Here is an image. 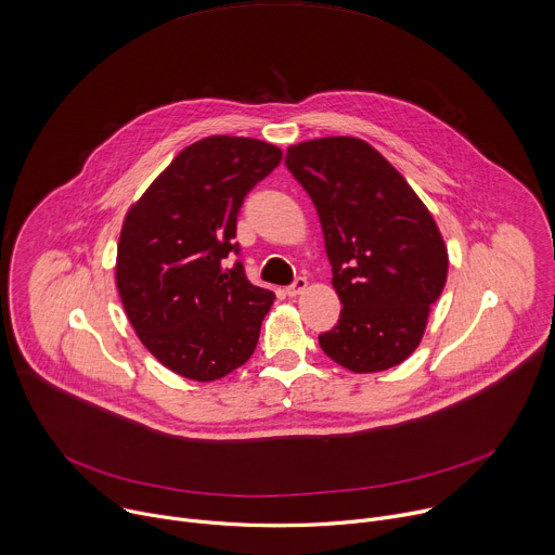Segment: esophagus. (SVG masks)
Listing matches in <instances>:
<instances>
[{"label":"esophagus","instance_id":"obj_1","mask_svg":"<svg viewBox=\"0 0 555 555\" xmlns=\"http://www.w3.org/2000/svg\"><path fill=\"white\" fill-rule=\"evenodd\" d=\"M307 289V279L305 276H296L294 279V283L289 285V287H285V292H287V296H298V294H302Z\"/></svg>","mask_w":555,"mask_h":555}]
</instances>
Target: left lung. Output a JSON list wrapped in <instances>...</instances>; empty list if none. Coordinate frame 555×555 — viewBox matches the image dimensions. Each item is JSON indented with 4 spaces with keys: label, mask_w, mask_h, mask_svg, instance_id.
Here are the masks:
<instances>
[{
    "label": "left lung",
    "mask_w": 555,
    "mask_h": 555,
    "mask_svg": "<svg viewBox=\"0 0 555 555\" xmlns=\"http://www.w3.org/2000/svg\"><path fill=\"white\" fill-rule=\"evenodd\" d=\"M287 169L309 194L341 311L318 337L352 373H382L421 344L449 255L408 180L371 143L324 137L287 147Z\"/></svg>",
    "instance_id": "8db88e82"
}]
</instances>
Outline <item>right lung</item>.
<instances>
[{
  "label": "right lung",
  "instance_id": "1",
  "mask_svg": "<svg viewBox=\"0 0 555 555\" xmlns=\"http://www.w3.org/2000/svg\"><path fill=\"white\" fill-rule=\"evenodd\" d=\"M283 152L250 137L216 134L184 147L128 209L115 281L141 344L171 373L216 382L259 341L270 289L227 268L244 198Z\"/></svg>",
  "mask_w": 555,
  "mask_h": 555
}]
</instances>
